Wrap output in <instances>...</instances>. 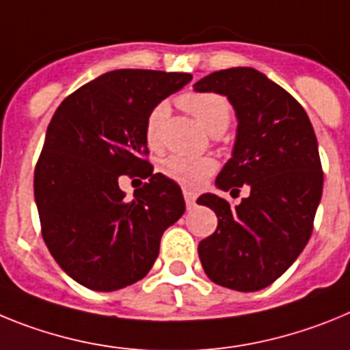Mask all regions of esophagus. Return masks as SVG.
Wrapping results in <instances>:
<instances>
[{
  "label": "esophagus",
  "instance_id": "esophagus-1",
  "mask_svg": "<svg viewBox=\"0 0 350 350\" xmlns=\"http://www.w3.org/2000/svg\"><path fill=\"white\" fill-rule=\"evenodd\" d=\"M183 196H185V202H187V208L192 209L193 206H196V193H193L192 190H188V188H185Z\"/></svg>",
  "mask_w": 350,
  "mask_h": 350
}]
</instances>
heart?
Here are the masks:
<instances>
[{
  "instance_id": "b5f03b06",
  "label": "heart",
  "mask_w": 350,
  "mask_h": 350,
  "mask_svg": "<svg viewBox=\"0 0 350 350\" xmlns=\"http://www.w3.org/2000/svg\"><path fill=\"white\" fill-rule=\"evenodd\" d=\"M178 103L188 114H192L209 133L226 132L230 124V105L226 96L217 93H185L178 98ZM165 103H157L146 118L144 139L151 150H158L162 146L163 124L167 121ZM163 174L176 183L188 188H199L206 179L217 171V162L211 157H185V154H171L160 163Z\"/></svg>"
}]
</instances>
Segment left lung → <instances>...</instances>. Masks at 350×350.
Wrapping results in <instances>:
<instances>
[{
	"label": "left lung",
	"instance_id": "8db88e82",
	"mask_svg": "<svg viewBox=\"0 0 350 350\" xmlns=\"http://www.w3.org/2000/svg\"><path fill=\"white\" fill-rule=\"evenodd\" d=\"M193 90L226 95L238 116L232 158L217 187L230 196L250 187L234 208L215 193L197 199L218 217L217 230L199 243V259L215 284L260 291L287 271L314 230L324 179L314 126L301 103L254 68L218 70Z\"/></svg>",
	"mask_w": 350,
	"mask_h": 350
}]
</instances>
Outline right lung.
<instances>
[{
    "label": "right lung",
    "instance_id": "add662e5",
    "mask_svg": "<svg viewBox=\"0 0 350 350\" xmlns=\"http://www.w3.org/2000/svg\"><path fill=\"white\" fill-rule=\"evenodd\" d=\"M190 81L178 72L112 70L66 96L49 123L35 167L42 238L63 271L91 291L144 278L163 230L185 213L181 188L153 172L144 124ZM120 175L148 181L126 201Z\"/></svg>",
    "mask_w": 350,
    "mask_h": 350
}]
</instances>
